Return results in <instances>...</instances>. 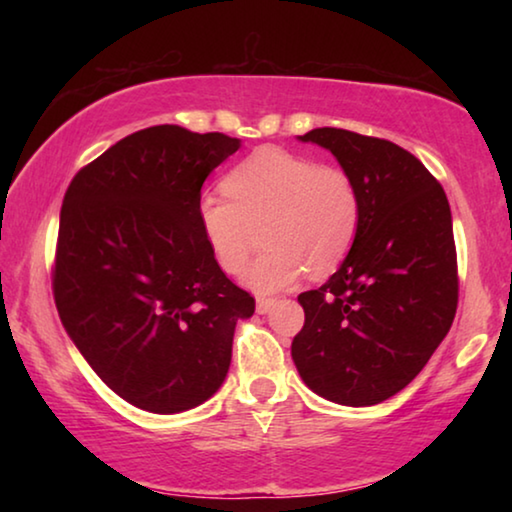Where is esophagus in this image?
<instances>
[{
  "instance_id": "34e87169",
  "label": "esophagus",
  "mask_w": 512,
  "mask_h": 512,
  "mask_svg": "<svg viewBox=\"0 0 512 512\" xmlns=\"http://www.w3.org/2000/svg\"><path fill=\"white\" fill-rule=\"evenodd\" d=\"M273 305H275V298H266V296H259L257 298V311H259V314H268Z\"/></svg>"
}]
</instances>
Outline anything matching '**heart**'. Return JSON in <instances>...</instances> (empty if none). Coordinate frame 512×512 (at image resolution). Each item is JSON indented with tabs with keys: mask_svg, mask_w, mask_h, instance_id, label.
Instances as JSON below:
<instances>
[{
	"mask_svg": "<svg viewBox=\"0 0 512 512\" xmlns=\"http://www.w3.org/2000/svg\"><path fill=\"white\" fill-rule=\"evenodd\" d=\"M225 192L198 201V221L225 273L244 271L266 221V253L244 280L268 293L289 287L307 271H336L361 225V194L348 171L318 164L277 146H262L230 169Z\"/></svg>",
	"mask_w": 512,
	"mask_h": 512,
	"instance_id": "heart-1",
	"label": "heart"
}]
</instances>
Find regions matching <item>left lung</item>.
Wrapping results in <instances>:
<instances>
[{
	"instance_id": "1",
	"label": "left lung",
	"mask_w": 512,
	"mask_h": 512,
	"mask_svg": "<svg viewBox=\"0 0 512 512\" xmlns=\"http://www.w3.org/2000/svg\"><path fill=\"white\" fill-rule=\"evenodd\" d=\"M300 140L332 151L354 178L361 225L339 271L298 296L305 325L291 357L320 397L372 406L411 384L454 323L452 212L445 189L402 146L343 128Z\"/></svg>"
}]
</instances>
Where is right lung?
<instances>
[{"label": "right lung", "instance_id": "1", "mask_svg": "<svg viewBox=\"0 0 512 512\" xmlns=\"http://www.w3.org/2000/svg\"><path fill=\"white\" fill-rule=\"evenodd\" d=\"M241 146L162 124L76 173L60 210L54 300L69 339L119 397L180 413L219 391L255 298L221 271L198 221L205 178Z\"/></svg>", "mask_w": 512, "mask_h": 512}]
</instances>
